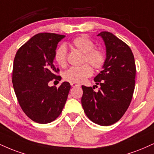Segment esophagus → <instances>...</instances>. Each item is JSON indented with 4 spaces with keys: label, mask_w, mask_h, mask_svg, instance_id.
Instances as JSON below:
<instances>
[{
    "label": "esophagus",
    "mask_w": 154,
    "mask_h": 154,
    "mask_svg": "<svg viewBox=\"0 0 154 154\" xmlns=\"http://www.w3.org/2000/svg\"><path fill=\"white\" fill-rule=\"evenodd\" d=\"M71 86L73 87V88H75V87H79V85L76 84V83H71Z\"/></svg>",
    "instance_id": "esophagus-1"
}]
</instances>
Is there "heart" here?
<instances>
[{
    "instance_id": "1",
    "label": "heart",
    "mask_w": 154,
    "mask_h": 154,
    "mask_svg": "<svg viewBox=\"0 0 154 154\" xmlns=\"http://www.w3.org/2000/svg\"><path fill=\"white\" fill-rule=\"evenodd\" d=\"M71 46L84 54L83 62H88L95 69H100L104 66L106 57L103 50L95 48L94 42L85 35L76 37L71 42ZM54 59L61 66L66 64V49L64 45L57 48L54 53ZM93 71L88 64L81 66H72L64 72V79L72 83H82L91 77Z\"/></svg>"
}]
</instances>
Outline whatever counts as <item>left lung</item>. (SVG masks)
I'll list each match as a JSON object with an SVG mask.
<instances>
[{
    "mask_svg": "<svg viewBox=\"0 0 154 154\" xmlns=\"http://www.w3.org/2000/svg\"><path fill=\"white\" fill-rule=\"evenodd\" d=\"M106 47L103 70L94 78L98 92L82 85V105L88 118L103 126L118 122L126 112L135 89L136 64L128 45L108 31L98 34ZM96 86V85H95Z\"/></svg>",
    "mask_w": 154,
    "mask_h": 154,
    "instance_id": "8db88e82",
    "label": "left lung"
}]
</instances>
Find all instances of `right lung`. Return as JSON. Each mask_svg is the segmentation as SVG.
Wrapping results in <instances>:
<instances>
[{"instance_id": "add662e5", "label": "right lung", "mask_w": 154, "mask_h": 154, "mask_svg": "<svg viewBox=\"0 0 154 154\" xmlns=\"http://www.w3.org/2000/svg\"><path fill=\"white\" fill-rule=\"evenodd\" d=\"M64 37L53 33L37 34L15 56L12 75L15 93L24 113L36 123L46 124L56 120L67 99L69 82H63L58 88L48 85L54 79H61L53 60L57 44Z\"/></svg>"}]
</instances>
